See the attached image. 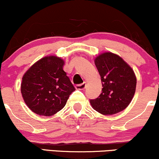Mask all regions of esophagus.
<instances>
[{"label":"esophagus","mask_w":159,"mask_h":159,"mask_svg":"<svg viewBox=\"0 0 159 159\" xmlns=\"http://www.w3.org/2000/svg\"><path fill=\"white\" fill-rule=\"evenodd\" d=\"M76 89H78V90H83V89H85V87H86V83L85 82H84L82 84H77V85H76Z\"/></svg>","instance_id":"obj_1"}]
</instances>
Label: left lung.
<instances>
[{"label":"left lung","mask_w":159,"mask_h":159,"mask_svg":"<svg viewBox=\"0 0 159 159\" xmlns=\"http://www.w3.org/2000/svg\"><path fill=\"white\" fill-rule=\"evenodd\" d=\"M101 77L102 91L90 100L92 108L102 115H114L126 109L135 92L133 70L122 58L112 53L100 54L94 60Z\"/></svg>","instance_id":"obj_1"}]
</instances>
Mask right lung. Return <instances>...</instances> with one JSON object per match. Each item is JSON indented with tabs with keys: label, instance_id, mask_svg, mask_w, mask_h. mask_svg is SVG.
<instances>
[{
	"label": "right lung",
	"instance_id": "1",
	"mask_svg": "<svg viewBox=\"0 0 159 159\" xmlns=\"http://www.w3.org/2000/svg\"><path fill=\"white\" fill-rule=\"evenodd\" d=\"M64 61L46 57L35 63L22 78V97L28 107L39 115L51 116L64 108L75 88L63 70Z\"/></svg>",
	"mask_w": 159,
	"mask_h": 159
}]
</instances>
